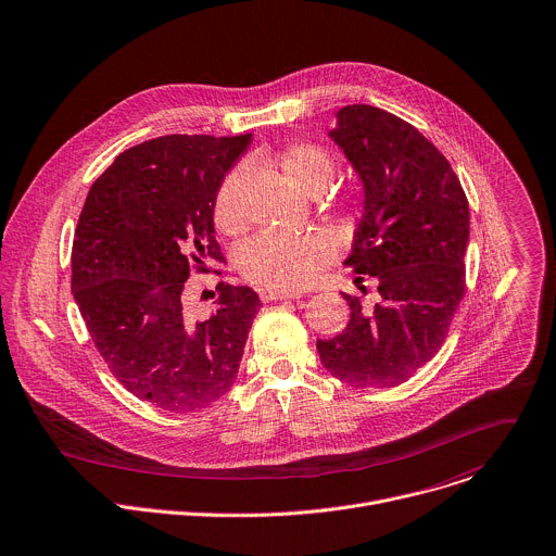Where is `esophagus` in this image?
<instances>
[{"label":"esophagus","mask_w":556,"mask_h":556,"mask_svg":"<svg viewBox=\"0 0 556 556\" xmlns=\"http://www.w3.org/2000/svg\"><path fill=\"white\" fill-rule=\"evenodd\" d=\"M260 296H262V301H283V299H301L303 294L301 292H292V290H268V288H262Z\"/></svg>","instance_id":"34e87169"}]
</instances>
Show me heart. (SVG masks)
Wrapping results in <instances>:
<instances>
[{
	"label": "heart",
	"mask_w": 556,
	"mask_h": 556,
	"mask_svg": "<svg viewBox=\"0 0 556 556\" xmlns=\"http://www.w3.org/2000/svg\"><path fill=\"white\" fill-rule=\"evenodd\" d=\"M275 165L292 188L314 194L323 192L333 176V159L318 146L292 143L273 156H255ZM242 172L231 169L218 185L214 197V225L227 233L244 231V214L240 210ZM333 240L323 231L290 236L264 231L249 240L240 251L242 275L268 290H299L316 277V273L333 257Z\"/></svg>",
	"instance_id": "1"
}]
</instances>
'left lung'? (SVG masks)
Instances as JSON below:
<instances>
[{"mask_svg":"<svg viewBox=\"0 0 556 556\" xmlns=\"http://www.w3.org/2000/svg\"><path fill=\"white\" fill-rule=\"evenodd\" d=\"M336 117L329 137L364 185L344 266L357 281L371 275L378 294L364 305L342 292L349 323L316 349L340 382L393 389L434 357L465 296L469 203L450 161L413 124L368 104L342 106Z\"/></svg>","mask_w":556,"mask_h":556,"instance_id":"left-lung-1","label":"left lung"}]
</instances>
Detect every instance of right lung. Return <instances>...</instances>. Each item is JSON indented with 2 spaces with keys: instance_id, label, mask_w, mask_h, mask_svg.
Segmentation results:
<instances>
[{
  "instance_id": "obj_1",
  "label": "right lung",
  "mask_w": 556,
  "mask_h": 556,
  "mask_svg": "<svg viewBox=\"0 0 556 556\" xmlns=\"http://www.w3.org/2000/svg\"><path fill=\"white\" fill-rule=\"evenodd\" d=\"M251 137L137 143L96 178L78 218L72 294L87 331L128 393L169 413L207 408L231 391L262 307L251 288L220 281L218 309L192 320L180 296L192 273L225 264L214 197Z\"/></svg>"
}]
</instances>
